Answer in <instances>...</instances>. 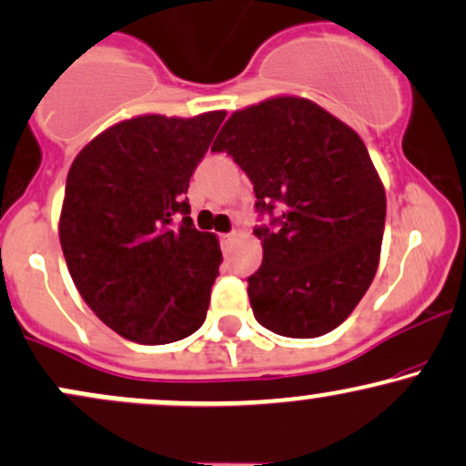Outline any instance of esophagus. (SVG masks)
I'll list each match as a JSON object with an SVG mask.
<instances>
[{
	"mask_svg": "<svg viewBox=\"0 0 466 466\" xmlns=\"http://www.w3.org/2000/svg\"><path fill=\"white\" fill-rule=\"evenodd\" d=\"M234 237H237V234H234V232H229V234H218V243H221L223 248H228V245L234 240Z\"/></svg>",
	"mask_w": 466,
	"mask_h": 466,
	"instance_id": "obj_1",
	"label": "esophagus"
}]
</instances>
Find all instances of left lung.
<instances>
[{"mask_svg":"<svg viewBox=\"0 0 466 466\" xmlns=\"http://www.w3.org/2000/svg\"><path fill=\"white\" fill-rule=\"evenodd\" d=\"M254 184L263 265L251 311L271 333L319 337L360 304L377 274L386 192L366 144L311 100L280 96L234 111L212 144Z\"/></svg>","mask_w":466,"mask_h":466,"instance_id":"1","label":"left lung"}]
</instances>
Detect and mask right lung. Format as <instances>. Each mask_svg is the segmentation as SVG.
Wrapping results in <instances>:
<instances>
[{
  "label": "right lung",
  "mask_w": 466,
  "mask_h": 466,
  "mask_svg": "<svg viewBox=\"0 0 466 466\" xmlns=\"http://www.w3.org/2000/svg\"><path fill=\"white\" fill-rule=\"evenodd\" d=\"M223 117H131L69 168L58 228L67 269L87 307L137 344L184 339L206 319L221 249L192 226L186 192Z\"/></svg>",
  "instance_id": "1"
}]
</instances>
